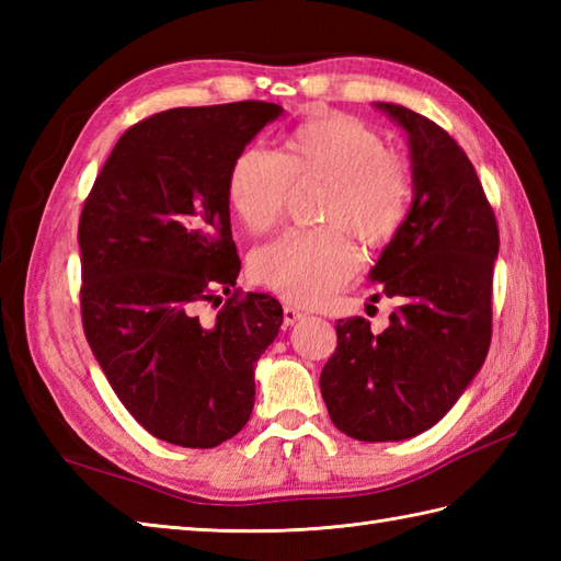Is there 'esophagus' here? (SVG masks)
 Segmentation results:
<instances>
[{"label": "esophagus", "instance_id": "esophagus-1", "mask_svg": "<svg viewBox=\"0 0 561 561\" xmlns=\"http://www.w3.org/2000/svg\"><path fill=\"white\" fill-rule=\"evenodd\" d=\"M304 318V313L299 311V308H294V306H284V325H294V323H299V320Z\"/></svg>", "mask_w": 561, "mask_h": 561}]
</instances>
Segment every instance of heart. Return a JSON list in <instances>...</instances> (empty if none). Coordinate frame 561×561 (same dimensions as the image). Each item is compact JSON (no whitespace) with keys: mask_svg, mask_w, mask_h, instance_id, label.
Wrapping results in <instances>:
<instances>
[{"mask_svg":"<svg viewBox=\"0 0 561 561\" xmlns=\"http://www.w3.org/2000/svg\"><path fill=\"white\" fill-rule=\"evenodd\" d=\"M311 181L323 183L318 219L325 226L282 236L250 260L260 287L294 306L323 304L359 270L351 230L368 245L388 243L414 202L412 163L350 115L301 123L284 137L279 153L243 149L229 171L226 197L250 233H267L284 217L291 183Z\"/></svg>","mask_w":561,"mask_h":561,"instance_id":"1","label":"heart"}]
</instances>
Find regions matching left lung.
Masks as SVG:
<instances>
[{
	"mask_svg": "<svg viewBox=\"0 0 561 561\" xmlns=\"http://www.w3.org/2000/svg\"><path fill=\"white\" fill-rule=\"evenodd\" d=\"M408 129L414 202L371 270L390 325L337 323V347L320 374L330 420L356 440H402L432 428L484 364L492 342L499 226L468 153L444 127L396 103H378Z\"/></svg>",
	"mask_w": 561,
	"mask_h": 561,
	"instance_id": "1",
	"label": "left lung"
}]
</instances>
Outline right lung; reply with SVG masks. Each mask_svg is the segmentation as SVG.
<instances>
[{
  "label": "right lung",
  "instance_id": "obj_1",
  "mask_svg": "<svg viewBox=\"0 0 561 561\" xmlns=\"http://www.w3.org/2000/svg\"><path fill=\"white\" fill-rule=\"evenodd\" d=\"M282 108L241 101L171 108L117 139L79 217L81 323L127 412L151 436L214 448L248 424L253 366L282 306L241 294L226 181ZM230 299L202 321V302Z\"/></svg>",
  "mask_w": 561,
  "mask_h": 561
}]
</instances>
